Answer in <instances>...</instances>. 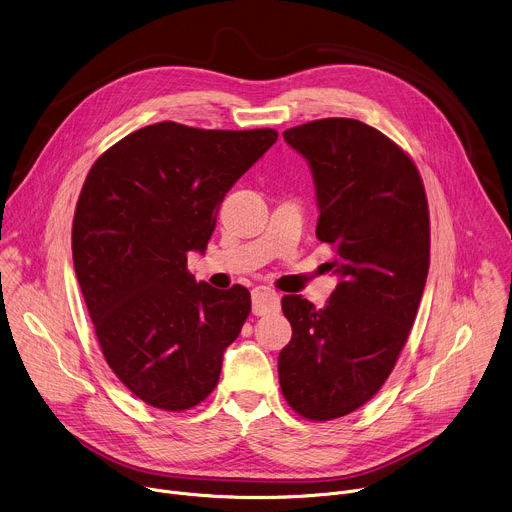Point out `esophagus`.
<instances>
[{"label":"esophagus","mask_w":512,"mask_h":512,"mask_svg":"<svg viewBox=\"0 0 512 512\" xmlns=\"http://www.w3.org/2000/svg\"><path fill=\"white\" fill-rule=\"evenodd\" d=\"M279 312V296L269 287H255L253 289V314L265 316Z\"/></svg>","instance_id":"obj_1"}]
</instances>
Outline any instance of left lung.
I'll return each instance as SVG.
<instances>
[{
	"label": "left lung",
	"instance_id": "8db88e82",
	"mask_svg": "<svg viewBox=\"0 0 512 512\" xmlns=\"http://www.w3.org/2000/svg\"><path fill=\"white\" fill-rule=\"evenodd\" d=\"M314 174L316 237L340 281L324 310L283 296L291 340L279 352L287 405L310 421L371 401L409 338L429 271V208L417 166L379 129L346 117L283 131Z\"/></svg>",
	"mask_w": 512,
	"mask_h": 512
}]
</instances>
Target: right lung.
I'll use <instances>...</instances> for the list:
<instances>
[{
	"instance_id": "obj_1",
	"label": "right lung",
	"mask_w": 512,
	"mask_h": 512,
	"mask_svg": "<svg viewBox=\"0 0 512 512\" xmlns=\"http://www.w3.org/2000/svg\"><path fill=\"white\" fill-rule=\"evenodd\" d=\"M275 129L141 127L91 166L72 218V261L101 352L143 403L186 411L216 387L225 348L251 312L243 285L194 281L231 186Z\"/></svg>"
}]
</instances>
